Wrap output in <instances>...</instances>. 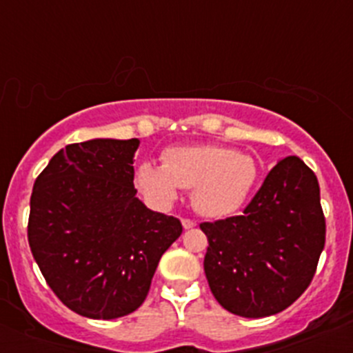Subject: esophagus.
<instances>
[{
  "label": "esophagus",
  "instance_id": "1",
  "mask_svg": "<svg viewBox=\"0 0 353 353\" xmlns=\"http://www.w3.org/2000/svg\"><path fill=\"white\" fill-rule=\"evenodd\" d=\"M183 227L184 229H193V227H196V222H194V220H190V219H184Z\"/></svg>",
  "mask_w": 353,
  "mask_h": 353
}]
</instances>
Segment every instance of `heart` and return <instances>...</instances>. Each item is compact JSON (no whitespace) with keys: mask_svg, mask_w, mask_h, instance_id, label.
<instances>
[{"mask_svg":"<svg viewBox=\"0 0 353 353\" xmlns=\"http://www.w3.org/2000/svg\"><path fill=\"white\" fill-rule=\"evenodd\" d=\"M259 177L252 155L222 145H184L163 152L162 165L145 160L134 183L152 203L172 205L181 188L193 190V206L205 216L237 212L251 196Z\"/></svg>","mask_w":353,"mask_h":353,"instance_id":"heart-1","label":"heart"}]
</instances>
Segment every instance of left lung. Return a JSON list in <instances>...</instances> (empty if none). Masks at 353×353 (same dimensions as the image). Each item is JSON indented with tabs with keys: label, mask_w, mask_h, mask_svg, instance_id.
<instances>
[{
	"label": "left lung",
	"mask_w": 353,
	"mask_h": 353,
	"mask_svg": "<svg viewBox=\"0 0 353 353\" xmlns=\"http://www.w3.org/2000/svg\"><path fill=\"white\" fill-rule=\"evenodd\" d=\"M205 275L229 312L265 318L309 287L325 248L326 223L314 172L299 157L276 162L239 216L201 223Z\"/></svg>",
	"instance_id": "8db88e82"
}]
</instances>
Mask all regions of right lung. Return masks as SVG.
Instances as JSON below:
<instances>
[{"label":"right lung","mask_w":353,"mask_h":353,"mask_svg":"<svg viewBox=\"0 0 353 353\" xmlns=\"http://www.w3.org/2000/svg\"><path fill=\"white\" fill-rule=\"evenodd\" d=\"M138 147V138L68 145L32 190V254L59 301L85 318L137 311L160 258L183 232L179 220L137 198Z\"/></svg>","instance_id":"obj_1"}]
</instances>
